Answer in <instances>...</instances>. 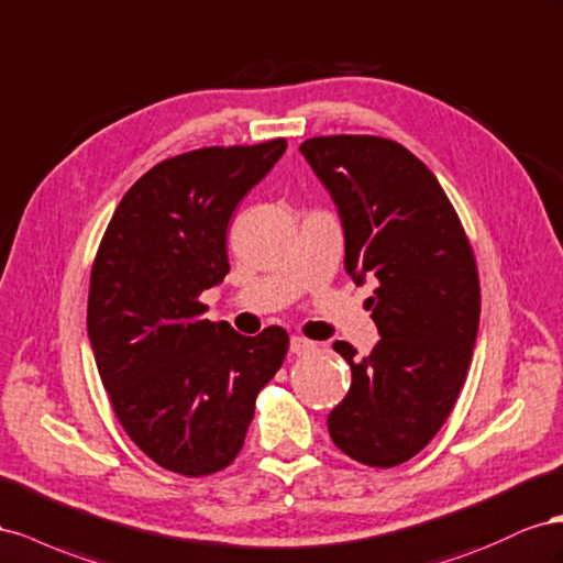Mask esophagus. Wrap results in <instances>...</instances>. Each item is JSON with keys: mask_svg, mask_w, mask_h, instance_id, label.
<instances>
[{"mask_svg": "<svg viewBox=\"0 0 563 563\" xmlns=\"http://www.w3.org/2000/svg\"><path fill=\"white\" fill-rule=\"evenodd\" d=\"M290 351L295 353V356H309V353L316 351V342L303 340V336H292V340H290Z\"/></svg>", "mask_w": 563, "mask_h": 563, "instance_id": "34e87169", "label": "esophagus"}]
</instances>
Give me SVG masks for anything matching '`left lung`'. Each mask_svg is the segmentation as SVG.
<instances>
[{"instance_id": "1", "label": "left lung", "mask_w": 563, "mask_h": 563, "mask_svg": "<svg viewBox=\"0 0 563 563\" xmlns=\"http://www.w3.org/2000/svg\"><path fill=\"white\" fill-rule=\"evenodd\" d=\"M299 151L340 210L346 273L377 283L371 356L332 344L351 387L330 437L367 467H396L437 437L467 377L481 313L474 250L437 176L400 143L336 134Z\"/></svg>"}]
</instances>
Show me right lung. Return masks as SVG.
<instances>
[{
    "instance_id": "right-lung-1",
    "label": "right lung",
    "mask_w": 563,
    "mask_h": 563,
    "mask_svg": "<svg viewBox=\"0 0 563 563\" xmlns=\"http://www.w3.org/2000/svg\"><path fill=\"white\" fill-rule=\"evenodd\" d=\"M287 148L210 146L157 163L124 192L96 252L87 330L122 429L155 464L207 476L235 460L254 400L290 336L205 318L200 295L229 273L231 214Z\"/></svg>"
}]
</instances>
